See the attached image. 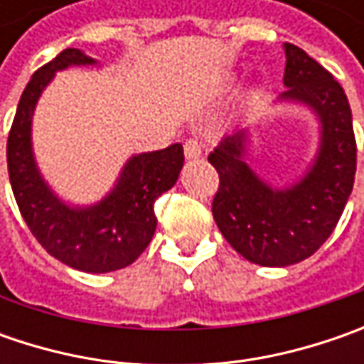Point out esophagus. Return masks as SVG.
I'll return each mask as SVG.
<instances>
[{"label":"esophagus","instance_id":"obj_1","mask_svg":"<svg viewBox=\"0 0 364 364\" xmlns=\"http://www.w3.org/2000/svg\"><path fill=\"white\" fill-rule=\"evenodd\" d=\"M184 156L186 160H198L203 156V144L198 139H188L184 144Z\"/></svg>","mask_w":364,"mask_h":364}]
</instances>
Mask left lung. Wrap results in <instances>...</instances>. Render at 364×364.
<instances>
[{
	"mask_svg": "<svg viewBox=\"0 0 364 364\" xmlns=\"http://www.w3.org/2000/svg\"><path fill=\"white\" fill-rule=\"evenodd\" d=\"M284 52L286 91L277 101L308 107L320 123L308 170L284 188L267 184L245 161L249 129L225 135L208 156L220 178L213 200L218 231L239 255L263 267H286L314 255L343 215L357 172L353 113L343 87L298 46L286 42Z\"/></svg>",
	"mask_w": 364,
	"mask_h": 364,
	"instance_id": "1",
	"label": "left lung"
}]
</instances>
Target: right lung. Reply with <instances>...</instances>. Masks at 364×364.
I'll return each instance as SVG.
<instances>
[{
	"label": "right lung",
	"instance_id": "right-lung-1",
	"mask_svg": "<svg viewBox=\"0 0 364 364\" xmlns=\"http://www.w3.org/2000/svg\"><path fill=\"white\" fill-rule=\"evenodd\" d=\"M82 50L66 48L38 68L21 92L7 137V172L30 231L52 257L78 272L123 269L151 241L158 218L154 204L172 188L184 166L182 144L135 154L121 168L115 186L95 204L64 203L38 168L32 146V119L44 89L68 66H95Z\"/></svg>",
	"mask_w": 364,
	"mask_h": 364
}]
</instances>
